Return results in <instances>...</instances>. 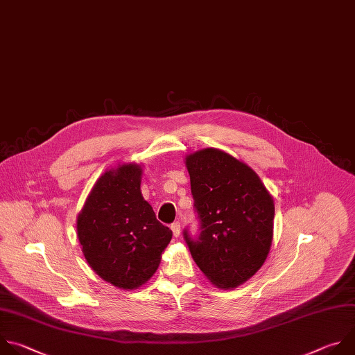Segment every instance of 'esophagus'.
<instances>
[{"instance_id":"1","label":"esophagus","mask_w":355,"mask_h":355,"mask_svg":"<svg viewBox=\"0 0 355 355\" xmlns=\"http://www.w3.org/2000/svg\"><path fill=\"white\" fill-rule=\"evenodd\" d=\"M171 230H172V232H173V236H175V238H179L180 231H182L180 223H173V224L171 225Z\"/></svg>"}]
</instances>
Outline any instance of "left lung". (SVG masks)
I'll return each mask as SVG.
<instances>
[{"label": "left lung", "instance_id": "1", "mask_svg": "<svg viewBox=\"0 0 355 355\" xmlns=\"http://www.w3.org/2000/svg\"><path fill=\"white\" fill-rule=\"evenodd\" d=\"M201 234L184 239L211 284L232 290L253 277L272 242L274 200L259 175L218 148L184 158Z\"/></svg>", "mask_w": 355, "mask_h": 355}]
</instances>
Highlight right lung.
Instances as JSON below:
<instances>
[{"mask_svg": "<svg viewBox=\"0 0 355 355\" xmlns=\"http://www.w3.org/2000/svg\"><path fill=\"white\" fill-rule=\"evenodd\" d=\"M143 165L119 164L99 176L77 217L89 267L120 290H137L155 274L172 231L141 194Z\"/></svg>", "mask_w": 355, "mask_h": 355, "instance_id": "1", "label": "right lung"}]
</instances>
